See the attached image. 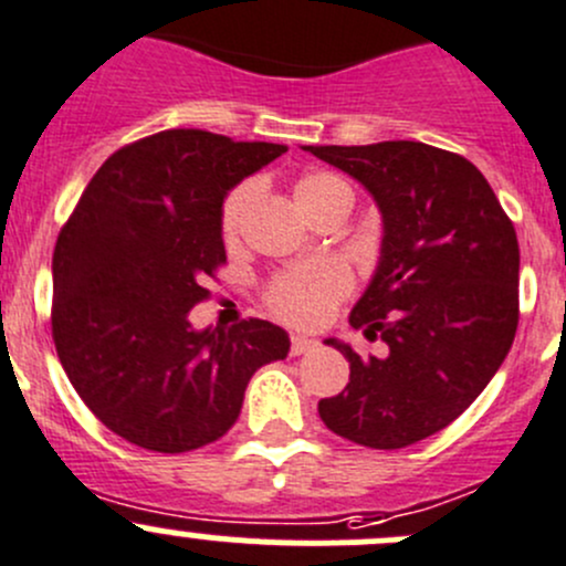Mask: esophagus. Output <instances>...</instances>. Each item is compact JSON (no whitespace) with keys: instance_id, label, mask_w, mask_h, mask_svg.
<instances>
[{"instance_id":"1","label":"esophagus","mask_w":566,"mask_h":566,"mask_svg":"<svg viewBox=\"0 0 566 566\" xmlns=\"http://www.w3.org/2000/svg\"><path fill=\"white\" fill-rule=\"evenodd\" d=\"M315 347H317V342L310 339V336L293 334V339H290V353H293V356H304V353H312Z\"/></svg>"}]
</instances>
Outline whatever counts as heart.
I'll return each mask as SVG.
<instances>
[{
  "label": "heart",
  "instance_id": "1",
  "mask_svg": "<svg viewBox=\"0 0 566 566\" xmlns=\"http://www.w3.org/2000/svg\"><path fill=\"white\" fill-rule=\"evenodd\" d=\"M336 193H350L342 177L328 172H306L295 180L293 197L301 213L310 216L312 210L328 202ZM254 197V186L241 182L227 193L224 205H221L219 230L224 243H235L241 235L243 216ZM350 293V273L334 260H315L306 265L290 268V271L276 273L265 287V301L279 317L295 325H317L331 315L336 304Z\"/></svg>",
  "mask_w": 566,
  "mask_h": 566
}]
</instances>
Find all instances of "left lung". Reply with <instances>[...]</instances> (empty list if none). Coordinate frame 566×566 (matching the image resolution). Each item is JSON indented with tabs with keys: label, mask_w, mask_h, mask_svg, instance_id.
Returning <instances> with one entry per match:
<instances>
[{
	"label": "left lung",
	"mask_w": 566,
	"mask_h": 566,
	"mask_svg": "<svg viewBox=\"0 0 566 566\" xmlns=\"http://www.w3.org/2000/svg\"><path fill=\"white\" fill-rule=\"evenodd\" d=\"M304 150L356 177L384 219L378 268L350 325L389 353L361 358L325 339L350 361V384L319 399V419L369 449L424 441L458 419L510 353L521 279L515 227L458 153L405 139Z\"/></svg>",
	"instance_id": "8db88e82"
}]
</instances>
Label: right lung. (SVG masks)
<instances>
[{
    "label": "right lung",
    "mask_w": 566,
    "mask_h": 566,
    "mask_svg": "<svg viewBox=\"0 0 566 566\" xmlns=\"http://www.w3.org/2000/svg\"><path fill=\"white\" fill-rule=\"evenodd\" d=\"M287 153L172 128L108 156L54 247L51 334L78 397L119 438L161 454L235 424L251 375L290 353L268 319L197 331L188 312L227 262L219 216L243 177Z\"/></svg>",
    "instance_id": "1"
}]
</instances>
